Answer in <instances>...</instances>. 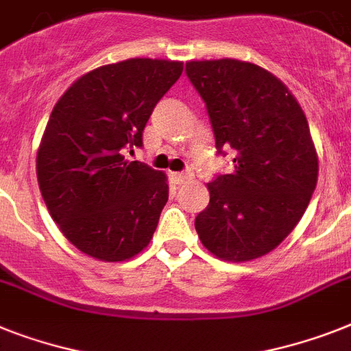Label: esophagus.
I'll return each mask as SVG.
<instances>
[{
	"mask_svg": "<svg viewBox=\"0 0 351 351\" xmlns=\"http://www.w3.org/2000/svg\"><path fill=\"white\" fill-rule=\"evenodd\" d=\"M170 179H172L173 184H182V182L190 179V176H188V173H181V172H172L170 173Z\"/></svg>",
	"mask_w": 351,
	"mask_h": 351,
	"instance_id": "esophagus-1",
	"label": "esophagus"
}]
</instances>
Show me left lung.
Masks as SVG:
<instances>
[{
    "instance_id": "1",
    "label": "left lung",
    "mask_w": 351,
    "mask_h": 351,
    "mask_svg": "<svg viewBox=\"0 0 351 351\" xmlns=\"http://www.w3.org/2000/svg\"><path fill=\"white\" fill-rule=\"evenodd\" d=\"M184 71L206 104L217 152L234 154L231 173L208 182L199 239L228 262L258 258L296 228L315 190L305 112L282 80L251 62L190 60Z\"/></svg>"
}]
</instances>
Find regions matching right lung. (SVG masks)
Returning <instances> with one entry per match:
<instances>
[{
  "instance_id": "right-lung-1",
  "label": "right lung",
  "mask_w": 351,
  "mask_h": 351,
  "mask_svg": "<svg viewBox=\"0 0 351 351\" xmlns=\"http://www.w3.org/2000/svg\"><path fill=\"white\" fill-rule=\"evenodd\" d=\"M181 73L182 62L173 60H121L80 77L55 104L37 181L51 219L93 258H132L158 228L167 178L125 154L143 147L156 104Z\"/></svg>"
}]
</instances>
